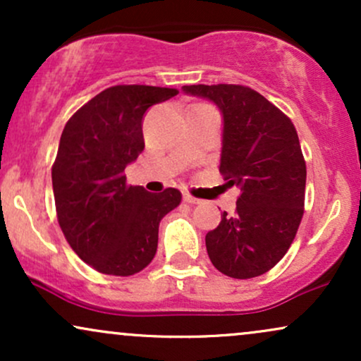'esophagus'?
Wrapping results in <instances>:
<instances>
[{
    "label": "esophagus",
    "instance_id": "34e87169",
    "mask_svg": "<svg viewBox=\"0 0 361 361\" xmlns=\"http://www.w3.org/2000/svg\"><path fill=\"white\" fill-rule=\"evenodd\" d=\"M183 200L186 202V204H198V198H195V197H192V195L190 193H183Z\"/></svg>",
    "mask_w": 361,
    "mask_h": 361
}]
</instances>
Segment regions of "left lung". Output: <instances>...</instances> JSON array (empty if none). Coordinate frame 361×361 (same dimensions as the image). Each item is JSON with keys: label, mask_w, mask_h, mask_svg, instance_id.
<instances>
[{"label": "left lung", "mask_w": 361, "mask_h": 361, "mask_svg": "<svg viewBox=\"0 0 361 361\" xmlns=\"http://www.w3.org/2000/svg\"><path fill=\"white\" fill-rule=\"evenodd\" d=\"M183 91L222 111L224 180L241 195L235 214L207 233L212 264L231 279L271 270L295 239L305 200V161L292 120L258 91L241 85H192Z\"/></svg>", "instance_id": "1"}]
</instances>
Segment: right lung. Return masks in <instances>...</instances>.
Returning a JSON list of instances; mask_svg holds the SVG:
<instances>
[{"instance_id":"right-lung-1","label":"right lung","mask_w":361,"mask_h":361,"mask_svg":"<svg viewBox=\"0 0 361 361\" xmlns=\"http://www.w3.org/2000/svg\"><path fill=\"white\" fill-rule=\"evenodd\" d=\"M175 88L118 85L103 90L66 123L52 166L57 221L80 258L105 275L139 273L154 258L159 222L181 193L127 185L126 168L144 151L149 106Z\"/></svg>"}]
</instances>
